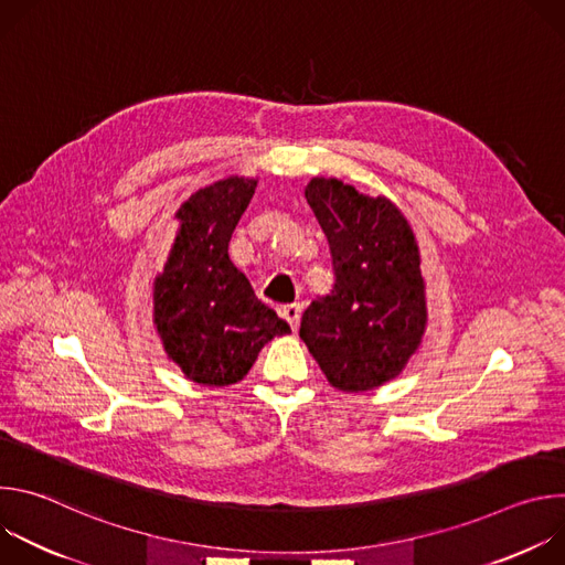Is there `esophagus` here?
Instances as JSON below:
<instances>
[{
  "mask_svg": "<svg viewBox=\"0 0 565 565\" xmlns=\"http://www.w3.org/2000/svg\"><path fill=\"white\" fill-rule=\"evenodd\" d=\"M279 315L288 321L290 329L295 331L299 327V317H301V306L299 303H286V306H279Z\"/></svg>",
  "mask_w": 565,
  "mask_h": 565,
  "instance_id": "34e87169",
  "label": "esophagus"
}]
</instances>
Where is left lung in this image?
Segmentation results:
<instances>
[{"mask_svg":"<svg viewBox=\"0 0 565 565\" xmlns=\"http://www.w3.org/2000/svg\"><path fill=\"white\" fill-rule=\"evenodd\" d=\"M306 201L329 238L335 284L303 310L299 338L335 388L371 391L399 375L427 327L414 230L388 199L338 179H312Z\"/></svg>","mask_w":565,"mask_h":565,"instance_id":"8db88e82","label":"left lung"}]
</instances>
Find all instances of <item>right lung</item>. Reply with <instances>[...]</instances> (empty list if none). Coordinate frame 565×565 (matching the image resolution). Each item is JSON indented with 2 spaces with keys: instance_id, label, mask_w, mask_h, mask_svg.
I'll return each mask as SVG.
<instances>
[{
  "instance_id": "1",
  "label": "right lung",
  "mask_w": 565,
  "mask_h": 565,
  "mask_svg": "<svg viewBox=\"0 0 565 565\" xmlns=\"http://www.w3.org/2000/svg\"><path fill=\"white\" fill-rule=\"evenodd\" d=\"M257 181L230 177L194 192L153 281V324L166 353L199 384L227 386L250 371L264 344L290 333L230 262L227 244Z\"/></svg>"
}]
</instances>
